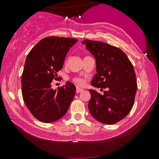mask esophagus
<instances>
[{"label":"esophagus","instance_id":"34e87169","mask_svg":"<svg viewBox=\"0 0 159 159\" xmlns=\"http://www.w3.org/2000/svg\"><path fill=\"white\" fill-rule=\"evenodd\" d=\"M82 91H83V89H82V88H77V89H76V93H80L82 92Z\"/></svg>","mask_w":159,"mask_h":159}]
</instances>
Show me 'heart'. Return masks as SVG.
Listing matches in <instances>:
<instances>
[{
	"label": "heart",
	"mask_w": 159,
	"mask_h": 159,
	"mask_svg": "<svg viewBox=\"0 0 159 159\" xmlns=\"http://www.w3.org/2000/svg\"><path fill=\"white\" fill-rule=\"evenodd\" d=\"M73 80L76 84H78V85H83V84H84V79H82V78H81V77H75L73 79Z\"/></svg>",
	"instance_id": "heart-1"
}]
</instances>
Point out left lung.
Segmentation results:
<instances>
[{"label": "left lung", "mask_w": 159, "mask_h": 159, "mask_svg": "<svg viewBox=\"0 0 159 159\" xmlns=\"http://www.w3.org/2000/svg\"><path fill=\"white\" fill-rule=\"evenodd\" d=\"M82 44L85 45L96 61L97 74L91 84L103 91L107 89L103 95L89 90V111L100 122L114 125L133 107L138 88L133 65L127 55L114 45L90 40H84Z\"/></svg>", "instance_id": "1"}]
</instances>
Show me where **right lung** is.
Returning <instances> with one entry per match:
<instances>
[{
	"mask_svg": "<svg viewBox=\"0 0 159 159\" xmlns=\"http://www.w3.org/2000/svg\"><path fill=\"white\" fill-rule=\"evenodd\" d=\"M77 39L46 37L34 45L26 58L21 75L23 100L34 118L51 123L64 116L75 97L76 88L70 82L51 88L53 80L62 69L64 58Z\"/></svg>",
	"mask_w": 159,
	"mask_h": 159,
	"instance_id": "right-lung-1",
	"label": "right lung"
}]
</instances>
